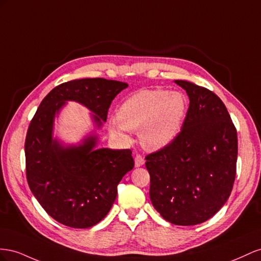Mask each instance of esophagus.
<instances>
[{"label":"esophagus","mask_w":261,"mask_h":261,"mask_svg":"<svg viewBox=\"0 0 261 261\" xmlns=\"http://www.w3.org/2000/svg\"><path fill=\"white\" fill-rule=\"evenodd\" d=\"M144 163H145V161H144V159H143V156L141 155V154H137L136 158H135V164H136V166H137V167L142 166Z\"/></svg>","instance_id":"esophagus-1"}]
</instances>
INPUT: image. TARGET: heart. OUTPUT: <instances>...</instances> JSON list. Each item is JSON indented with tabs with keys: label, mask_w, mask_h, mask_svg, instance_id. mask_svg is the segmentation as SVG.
Returning <instances> with one entry per match:
<instances>
[{
	"label": "heart",
	"mask_w": 261,
	"mask_h": 261,
	"mask_svg": "<svg viewBox=\"0 0 261 261\" xmlns=\"http://www.w3.org/2000/svg\"><path fill=\"white\" fill-rule=\"evenodd\" d=\"M187 111V100L177 91L142 89L126 98L118 109L119 122L110 131L126 140V131H139L143 146L160 150L176 138Z\"/></svg>",
	"instance_id": "b5f03b06"
}]
</instances>
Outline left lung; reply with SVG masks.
<instances>
[{"label": "left lung", "instance_id": "1", "mask_svg": "<svg viewBox=\"0 0 261 261\" xmlns=\"http://www.w3.org/2000/svg\"><path fill=\"white\" fill-rule=\"evenodd\" d=\"M189 97L180 132L145 156L152 204L166 221L190 226L212 218L227 201L236 176L237 131L210 89L176 80Z\"/></svg>", "mask_w": 261, "mask_h": 261}]
</instances>
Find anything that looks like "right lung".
<instances>
[{"label":"right lung","instance_id":"add662e5","mask_svg":"<svg viewBox=\"0 0 261 261\" xmlns=\"http://www.w3.org/2000/svg\"><path fill=\"white\" fill-rule=\"evenodd\" d=\"M128 87L106 79H81L55 87L42 99L29 123L25 141L29 188L51 218L74 228L97 224L113 206L117 186L135 167L132 151L98 148L97 137L83 145L62 147L52 139L56 114L66 100L91 109L98 126L107 120L111 101Z\"/></svg>","mask_w":261,"mask_h":261}]
</instances>
